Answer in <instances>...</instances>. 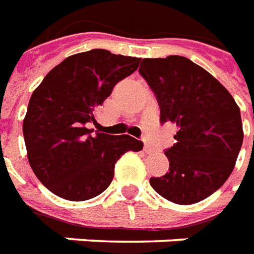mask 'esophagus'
I'll use <instances>...</instances> for the list:
<instances>
[{
    "instance_id": "34e87169",
    "label": "esophagus",
    "mask_w": 254,
    "mask_h": 254,
    "mask_svg": "<svg viewBox=\"0 0 254 254\" xmlns=\"http://www.w3.org/2000/svg\"><path fill=\"white\" fill-rule=\"evenodd\" d=\"M143 152L146 153V154H150V153H153V147L150 146V145H147V143H145V147H143Z\"/></svg>"
}]
</instances>
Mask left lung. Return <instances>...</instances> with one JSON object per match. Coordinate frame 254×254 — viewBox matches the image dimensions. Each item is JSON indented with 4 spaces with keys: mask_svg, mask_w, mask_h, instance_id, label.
Masks as SVG:
<instances>
[{
    "mask_svg": "<svg viewBox=\"0 0 254 254\" xmlns=\"http://www.w3.org/2000/svg\"><path fill=\"white\" fill-rule=\"evenodd\" d=\"M139 73L156 94L160 122L178 126L176 142L164 150L170 172L150 185L171 202H199L234 170L244 141L238 105L217 79L182 56L143 59Z\"/></svg>",
    "mask_w": 254,
    "mask_h": 254,
    "instance_id": "1",
    "label": "left lung"
}]
</instances>
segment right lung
<instances>
[{"mask_svg":"<svg viewBox=\"0 0 254 254\" xmlns=\"http://www.w3.org/2000/svg\"><path fill=\"white\" fill-rule=\"evenodd\" d=\"M138 65V57L93 49L66 57L34 90L23 135L32 171L52 193L68 201L94 198L111 185L122 154L142 150V141L130 135H93L86 128Z\"/></svg>","mask_w":254,"mask_h":254,"instance_id":"right-lung-1","label":"right lung"}]
</instances>
